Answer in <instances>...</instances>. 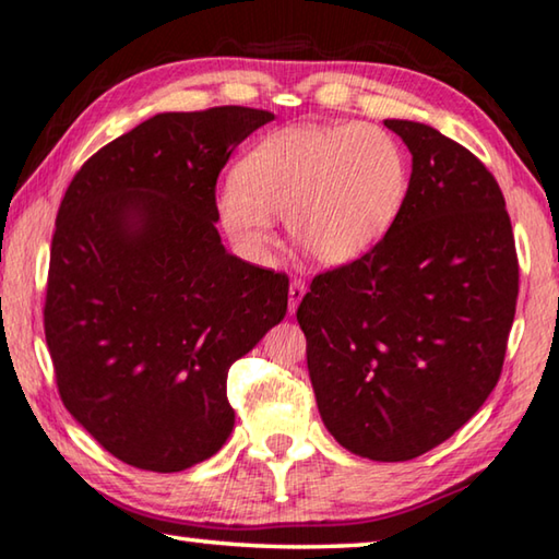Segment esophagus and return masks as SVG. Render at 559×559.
I'll return each mask as SVG.
<instances>
[{
	"mask_svg": "<svg viewBox=\"0 0 559 559\" xmlns=\"http://www.w3.org/2000/svg\"><path fill=\"white\" fill-rule=\"evenodd\" d=\"M305 292H307L305 280H297V277H295V280L289 282V314L297 312V307H299L301 297H305Z\"/></svg>",
	"mask_w": 559,
	"mask_h": 559,
	"instance_id": "obj_1",
	"label": "esophagus"
}]
</instances>
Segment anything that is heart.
<instances>
[{
	"label": "heart",
	"instance_id": "heart-1",
	"mask_svg": "<svg viewBox=\"0 0 559 559\" xmlns=\"http://www.w3.org/2000/svg\"><path fill=\"white\" fill-rule=\"evenodd\" d=\"M408 195V160L377 123H299L272 131L245 153L217 193V217L235 250L262 262L272 215L317 264L336 267L391 230Z\"/></svg>",
	"mask_w": 559,
	"mask_h": 559
}]
</instances>
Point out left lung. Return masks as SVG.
Here are the masks:
<instances>
[{
  "instance_id": "left-lung-1",
  "label": "left lung",
  "mask_w": 559,
  "mask_h": 559,
  "mask_svg": "<svg viewBox=\"0 0 559 559\" xmlns=\"http://www.w3.org/2000/svg\"><path fill=\"white\" fill-rule=\"evenodd\" d=\"M414 155L381 240L319 272L299 301L319 414L369 461H411L478 411L500 379L518 252L492 173L436 128L383 121Z\"/></svg>"
}]
</instances>
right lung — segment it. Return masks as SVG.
<instances>
[{"label": "right lung", "mask_w": 559, "mask_h": 559, "mask_svg": "<svg viewBox=\"0 0 559 559\" xmlns=\"http://www.w3.org/2000/svg\"><path fill=\"white\" fill-rule=\"evenodd\" d=\"M270 111L158 114L81 166L59 205L44 334L59 396L133 468L178 473L233 433L227 371L287 314L285 272L219 242L215 186Z\"/></svg>", "instance_id": "obj_1"}]
</instances>
